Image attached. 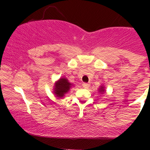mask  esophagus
<instances>
[{"label": "esophagus", "instance_id": "obj_1", "mask_svg": "<svg viewBox=\"0 0 150 150\" xmlns=\"http://www.w3.org/2000/svg\"><path fill=\"white\" fill-rule=\"evenodd\" d=\"M83 87L84 88H88L90 87V84L86 83H83Z\"/></svg>", "mask_w": 150, "mask_h": 150}]
</instances>
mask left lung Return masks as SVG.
I'll list each match as a JSON object with an SVG mask.
<instances>
[{
    "label": "left lung",
    "mask_w": 150,
    "mask_h": 150,
    "mask_svg": "<svg viewBox=\"0 0 150 150\" xmlns=\"http://www.w3.org/2000/svg\"><path fill=\"white\" fill-rule=\"evenodd\" d=\"M99 91H100V92H104V87H101V88H100V90H99Z\"/></svg>",
    "instance_id": "1"
}]
</instances>
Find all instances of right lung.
<instances>
[{
    "label": "right lung",
    "mask_w": 150,
    "mask_h": 150,
    "mask_svg": "<svg viewBox=\"0 0 150 150\" xmlns=\"http://www.w3.org/2000/svg\"><path fill=\"white\" fill-rule=\"evenodd\" d=\"M70 87L71 83L68 82L66 78H61L55 85L54 93L59 97H62L64 93H66L69 90Z\"/></svg>",
    "instance_id": "1"
}]
</instances>
